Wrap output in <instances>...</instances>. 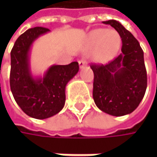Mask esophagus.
I'll return each instance as SVG.
<instances>
[{"mask_svg":"<svg viewBox=\"0 0 157 157\" xmlns=\"http://www.w3.org/2000/svg\"><path fill=\"white\" fill-rule=\"evenodd\" d=\"M86 65H87V61H86V59H85V58H82V59L79 61V67H80V69L83 68V67L86 66Z\"/></svg>","mask_w":157,"mask_h":157,"instance_id":"34e87169","label":"esophagus"}]
</instances>
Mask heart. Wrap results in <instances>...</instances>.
Listing matches in <instances>:
<instances>
[{
  "label": "heart",
  "mask_w": 157,
  "mask_h": 157,
  "mask_svg": "<svg viewBox=\"0 0 157 157\" xmlns=\"http://www.w3.org/2000/svg\"><path fill=\"white\" fill-rule=\"evenodd\" d=\"M89 44L92 48H97L94 54V60L104 63L112 60L121 47L120 35L107 29H98L91 33Z\"/></svg>",
  "instance_id": "heart-1"
}]
</instances>
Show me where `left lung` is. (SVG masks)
Wrapping results in <instances>:
<instances>
[{
	"label": "left lung",
	"instance_id": "left-lung-1",
	"mask_svg": "<svg viewBox=\"0 0 157 157\" xmlns=\"http://www.w3.org/2000/svg\"><path fill=\"white\" fill-rule=\"evenodd\" d=\"M113 27L122 38V53L107 64L92 63L93 97L103 112L122 116L137 108L147 86L144 52L138 41L119 21H103Z\"/></svg>",
	"mask_w": 157,
	"mask_h": 157
}]
</instances>
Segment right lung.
I'll use <instances>...</instances> for the list:
<instances>
[{
	"instance_id": "obj_1",
	"label": "right lung",
	"mask_w": 157,
	"mask_h": 157,
	"mask_svg": "<svg viewBox=\"0 0 157 157\" xmlns=\"http://www.w3.org/2000/svg\"><path fill=\"white\" fill-rule=\"evenodd\" d=\"M50 32L44 27L27 30L16 40L11 52L10 86L16 103L27 115L45 119L58 113L65 103V86L79 71L77 62L52 65L43 78H33L29 52L33 43Z\"/></svg>"
}]
</instances>
